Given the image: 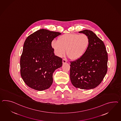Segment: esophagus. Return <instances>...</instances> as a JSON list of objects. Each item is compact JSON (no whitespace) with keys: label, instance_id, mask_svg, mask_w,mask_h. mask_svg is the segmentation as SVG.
Masks as SVG:
<instances>
[{"label":"esophagus","instance_id":"34e87169","mask_svg":"<svg viewBox=\"0 0 121 121\" xmlns=\"http://www.w3.org/2000/svg\"><path fill=\"white\" fill-rule=\"evenodd\" d=\"M63 64H65L66 63H67V60L65 59H63Z\"/></svg>","mask_w":121,"mask_h":121}]
</instances>
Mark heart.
Returning <instances> with one entry per match:
<instances>
[{"instance_id":"heart-1","label":"heart","mask_w":121,"mask_h":121,"mask_svg":"<svg viewBox=\"0 0 121 121\" xmlns=\"http://www.w3.org/2000/svg\"><path fill=\"white\" fill-rule=\"evenodd\" d=\"M89 44L90 39L86 35L71 33L60 36L57 41H52L51 46L57 56H62L66 50L70 58L77 60L85 55Z\"/></svg>"}]
</instances>
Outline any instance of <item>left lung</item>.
I'll return each instance as SVG.
<instances>
[{"label": "left lung", "instance_id": "1", "mask_svg": "<svg viewBox=\"0 0 121 121\" xmlns=\"http://www.w3.org/2000/svg\"><path fill=\"white\" fill-rule=\"evenodd\" d=\"M79 32L88 36L90 44L81 59L70 62V79L76 88L92 89L99 85L107 72L108 53L104 42L93 32L85 30Z\"/></svg>", "mask_w": 121, "mask_h": 121}]
</instances>
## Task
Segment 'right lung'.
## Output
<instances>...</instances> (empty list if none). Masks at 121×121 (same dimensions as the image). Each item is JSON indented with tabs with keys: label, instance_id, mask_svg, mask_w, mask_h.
<instances>
[{
	"label": "right lung",
	"instance_id": "obj_1",
	"mask_svg": "<svg viewBox=\"0 0 121 121\" xmlns=\"http://www.w3.org/2000/svg\"><path fill=\"white\" fill-rule=\"evenodd\" d=\"M60 35L42 29L26 39L20 59V72L28 86L42 91L52 85L53 73L62 66V59L54 55L51 43Z\"/></svg>",
	"mask_w": 121,
	"mask_h": 121
}]
</instances>
